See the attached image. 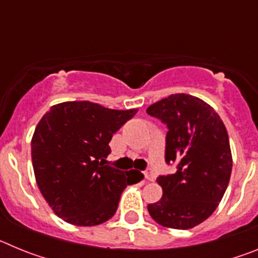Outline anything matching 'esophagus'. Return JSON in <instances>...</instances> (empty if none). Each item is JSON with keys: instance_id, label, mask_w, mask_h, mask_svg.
<instances>
[{"instance_id": "34e87169", "label": "esophagus", "mask_w": 258, "mask_h": 258, "mask_svg": "<svg viewBox=\"0 0 258 258\" xmlns=\"http://www.w3.org/2000/svg\"><path fill=\"white\" fill-rule=\"evenodd\" d=\"M145 178L147 179V181H154V179H155L154 172H152L151 169L146 170V172H145Z\"/></svg>"}]
</instances>
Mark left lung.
Listing matches in <instances>:
<instances>
[{"label":"left lung","instance_id":"obj_1","mask_svg":"<svg viewBox=\"0 0 258 258\" xmlns=\"http://www.w3.org/2000/svg\"><path fill=\"white\" fill-rule=\"evenodd\" d=\"M146 112L166 125V164L177 163L174 174L159 175L163 188L149 213L159 225L187 230L216 211L230 181L232 157L229 136L218 113L197 97L172 94Z\"/></svg>","mask_w":258,"mask_h":258}]
</instances>
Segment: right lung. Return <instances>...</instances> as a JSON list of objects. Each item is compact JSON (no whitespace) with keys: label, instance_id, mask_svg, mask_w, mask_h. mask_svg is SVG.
I'll list each match as a JSON object with an SVG mask.
<instances>
[{"label":"right lung","instance_id":"add662e5","mask_svg":"<svg viewBox=\"0 0 258 258\" xmlns=\"http://www.w3.org/2000/svg\"><path fill=\"white\" fill-rule=\"evenodd\" d=\"M137 109L64 102L44 115L32 137V164L42 197L54 213L76 226H95L116 213L134 179L104 165L108 143Z\"/></svg>","mask_w":258,"mask_h":258}]
</instances>
